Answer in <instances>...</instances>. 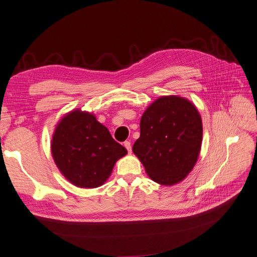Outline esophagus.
I'll return each mask as SVG.
<instances>
[{
    "instance_id": "34e87169",
    "label": "esophagus",
    "mask_w": 257,
    "mask_h": 257,
    "mask_svg": "<svg viewBox=\"0 0 257 257\" xmlns=\"http://www.w3.org/2000/svg\"><path fill=\"white\" fill-rule=\"evenodd\" d=\"M123 146H124L125 147V149L127 150V152L128 153H132V145H131V141H124V142H123Z\"/></svg>"
}]
</instances>
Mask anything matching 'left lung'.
Listing matches in <instances>:
<instances>
[{
    "label": "left lung",
    "mask_w": 257,
    "mask_h": 257,
    "mask_svg": "<svg viewBox=\"0 0 257 257\" xmlns=\"http://www.w3.org/2000/svg\"><path fill=\"white\" fill-rule=\"evenodd\" d=\"M201 140L202 123L197 108L184 98L166 96L143 112L140 137L133 152L154 181L172 186L194 168Z\"/></svg>",
    "instance_id": "1"
}]
</instances>
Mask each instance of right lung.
<instances>
[{
  "label": "right lung",
  "instance_id": "add662e5",
  "mask_svg": "<svg viewBox=\"0 0 257 257\" xmlns=\"http://www.w3.org/2000/svg\"><path fill=\"white\" fill-rule=\"evenodd\" d=\"M59 170L79 188H98L126 149L88 112L74 110L60 121L51 142Z\"/></svg>",
  "mask_w": 257,
  "mask_h": 257
}]
</instances>
